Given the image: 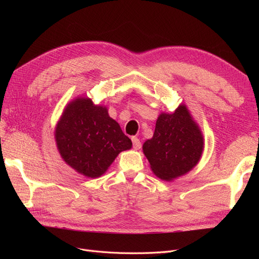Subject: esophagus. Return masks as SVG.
Segmentation results:
<instances>
[{
  "instance_id": "esophagus-1",
  "label": "esophagus",
  "mask_w": 259,
  "mask_h": 259,
  "mask_svg": "<svg viewBox=\"0 0 259 259\" xmlns=\"http://www.w3.org/2000/svg\"><path fill=\"white\" fill-rule=\"evenodd\" d=\"M132 143L133 148H134L135 150H139V149L142 148V143H140V140L137 137H132Z\"/></svg>"
}]
</instances>
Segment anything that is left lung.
<instances>
[{
	"label": "left lung",
	"mask_w": 259,
	"mask_h": 259,
	"mask_svg": "<svg viewBox=\"0 0 259 259\" xmlns=\"http://www.w3.org/2000/svg\"><path fill=\"white\" fill-rule=\"evenodd\" d=\"M204 148V138L186 105L173 113H161L154 134L143 146V151L155 176L170 182L191 170Z\"/></svg>",
	"instance_id": "obj_1"
}]
</instances>
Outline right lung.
<instances>
[{"label": "right lung", "mask_w": 259, "mask_h": 259, "mask_svg": "<svg viewBox=\"0 0 259 259\" xmlns=\"http://www.w3.org/2000/svg\"><path fill=\"white\" fill-rule=\"evenodd\" d=\"M55 139L68 165L91 178L105 174L117 154L132 148V140L109 116L108 109L85 97L66 106L55 130Z\"/></svg>", "instance_id": "add662e5"}]
</instances>
